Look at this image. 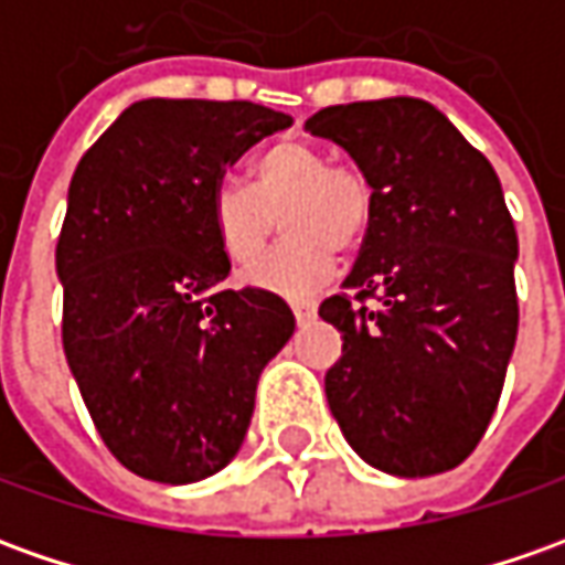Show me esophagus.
<instances>
[{
  "label": "esophagus",
  "instance_id": "1",
  "mask_svg": "<svg viewBox=\"0 0 565 565\" xmlns=\"http://www.w3.org/2000/svg\"><path fill=\"white\" fill-rule=\"evenodd\" d=\"M290 309H294V315H297L299 324H306V321H312L315 312H318V299L294 297V299H290Z\"/></svg>",
  "mask_w": 565,
  "mask_h": 565
}]
</instances>
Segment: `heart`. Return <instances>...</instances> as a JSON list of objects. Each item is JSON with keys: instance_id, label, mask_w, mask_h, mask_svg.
<instances>
[{"instance_id": "b5f03b06", "label": "heart", "mask_w": 565, "mask_h": 565, "mask_svg": "<svg viewBox=\"0 0 565 565\" xmlns=\"http://www.w3.org/2000/svg\"><path fill=\"white\" fill-rule=\"evenodd\" d=\"M284 218V237L244 278L263 290L306 294L333 271L337 250L362 241L371 218V185L362 172L331 163L309 141H281L259 153L250 185L225 179L213 188L210 222L234 263H250Z\"/></svg>"}]
</instances>
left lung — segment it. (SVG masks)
I'll use <instances>...</instances> for the list:
<instances>
[{
    "mask_svg": "<svg viewBox=\"0 0 565 565\" xmlns=\"http://www.w3.org/2000/svg\"><path fill=\"white\" fill-rule=\"evenodd\" d=\"M306 132L340 145L371 185L347 294L318 309L343 333L324 374L331 414L383 473H445L489 427L520 328V244L501 182L420 98L324 107Z\"/></svg>",
    "mask_w": 565,
    "mask_h": 565,
    "instance_id": "1",
    "label": "left lung"
}]
</instances>
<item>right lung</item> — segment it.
<instances>
[{
	"instance_id": "add662e5",
	"label": "right lung",
	"mask_w": 565,
	"mask_h": 565,
	"mask_svg": "<svg viewBox=\"0 0 565 565\" xmlns=\"http://www.w3.org/2000/svg\"><path fill=\"white\" fill-rule=\"evenodd\" d=\"M290 122L253 102L145 98L73 172L55 250L64 355L105 445L145 479L228 467L294 337L281 297L222 287L232 263L210 222L225 167Z\"/></svg>"
}]
</instances>
